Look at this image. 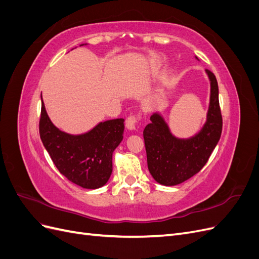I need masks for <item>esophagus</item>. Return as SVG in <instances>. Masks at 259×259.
Masks as SVG:
<instances>
[{
  "instance_id": "34e87169",
  "label": "esophagus",
  "mask_w": 259,
  "mask_h": 259,
  "mask_svg": "<svg viewBox=\"0 0 259 259\" xmlns=\"http://www.w3.org/2000/svg\"><path fill=\"white\" fill-rule=\"evenodd\" d=\"M136 123H137V119L135 115H131L126 119V127L130 131H134L136 128Z\"/></svg>"
}]
</instances>
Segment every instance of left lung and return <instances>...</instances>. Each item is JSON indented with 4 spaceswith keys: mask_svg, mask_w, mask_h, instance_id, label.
Masks as SVG:
<instances>
[{
    "mask_svg": "<svg viewBox=\"0 0 259 259\" xmlns=\"http://www.w3.org/2000/svg\"><path fill=\"white\" fill-rule=\"evenodd\" d=\"M205 74L209 81V103L205 122L195 134L176 136L160 111L152 113L151 123L144 130L148 169L160 185L176 186L199 173L221 138L223 119L218 84L210 71L205 70Z\"/></svg>",
    "mask_w": 259,
    "mask_h": 259,
    "instance_id": "left-lung-1",
    "label": "left lung"
}]
</instances>
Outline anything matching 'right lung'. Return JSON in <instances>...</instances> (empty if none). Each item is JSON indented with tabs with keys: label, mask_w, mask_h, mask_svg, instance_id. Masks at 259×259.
<instances>
[{
	"label": "right lung",
	"mask_w": 259,
	"mask_h": 259,
	"mask_svg": "<svg viewBox=\"0 0 259 259\" xmlns=\"http://www.w3.org/2000/svg\"><path fill=\"white\" fill-rule=\"evenodd\" d=\"M88 45L81 44L80 46ZM40 136L60 173L85 189L105 186L112 174V155L123 139L124 119L99 122L83 134H69L55 126L42 99Z\"/></svg>",
	"instance_id": "add662e5"
}]
</instances>
